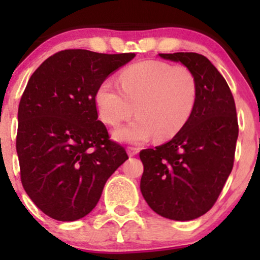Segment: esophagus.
<instances>
[{"label":"esophagus","instance_id":"esophagus-1","mask_svg":"<svg viewBox=\"0 0 260 260\" xmlns=\"http://www.w3.org/2000/svg\"><path fill=\"white\" fill-rule=\"evenodd\" d=\"M127 153L129 156H134L139 153V148H134V147H128L127 148Z\"/></svg>","mask_w":260,"mask_h":260}]
</instances>
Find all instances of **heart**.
I'll return each instance as SVG.
<instances>
[{"mask_svg": "<svg viewBox=\"0 0 260 260\" xmlns=\"http://www.w3.org/2000/svg\"><path fill=\"white\" fill-rule=\"evenodd\" d=\"M121 86L112 80L101 83L95 94L101 120L117 126L136 115L126 126L115 131L116 139L144 143L172 138L192 117L198 99L196 76L186 66L159 61L133 64L120 76Z\"/></svg>", "mask_w": 260, "mask_h": 260, "instance_id": "heart-1", "label": "heart"}]
</instances>
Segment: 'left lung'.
Returning <instances> with one entry per match:
<instances>
[{"label":"left lung","instance_id":"8db88e82","mask_svg":"<svg viewBox=\"0 0 260 260\" xmlns=\"http://www.w3.org/2000/svg\"><path fill=\"white\" fill-rule=\"evenodd\" d=\"M194 73L198 99L192 117L170 142L139 153L140 192L156 214L189 221L215 204L234 168L238 122L228 83L205 56L159 53Z\"/></svg>","mask_w":260,"mask_h":260}]
</instances>
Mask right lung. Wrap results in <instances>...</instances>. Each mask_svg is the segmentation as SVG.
Segmentation results:
<instances>
[{
	"label": "right lung",
	"instance_id": "1",
	"mask_svg": "<svg viewBox=\"0 0 260 260\" xmlns=\"http://www.w3.org/2000/svg\"><path fill=\"white\" fill-rule=\"evenodd\" d=\"M136 53L64 50L32 73L18 107L17 154L26 194L58 221L84 217L128 159L98 120L101 83Z\"/></svg>",
	"mask_w": 260,
	"mask_h": 260
}]
</instances>
